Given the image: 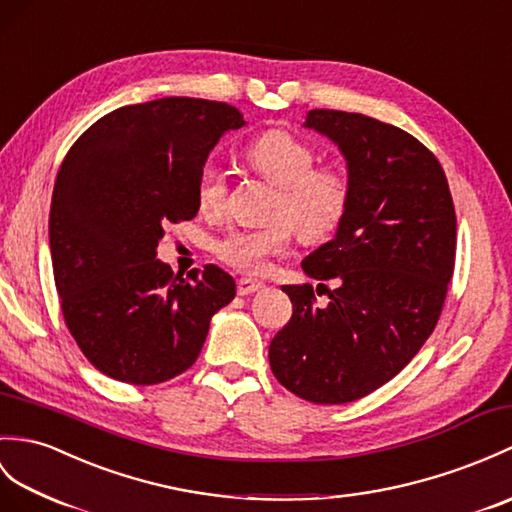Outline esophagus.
<instances>
[{
    "label": "esophagus",
    "instance_id": "1",
    "mask_svg": "<svg viewBox=\"0 0 512 512\" xmlns=\"http://www.w3.org/2000/svg\"><path fill=\"white\" fill-rule=\"evenodd\" d=\"M259 288H264V283L257 281V279H251V277H242V279H237V294H240V296L253 294V292H257Z\"/></svg>",
    "mask_w": 512,
    "mask_h": 512
}]
</instances>
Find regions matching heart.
I'll return each mask as SVG.
<instances>
[{
    "label": "heart",
    "instance_id": "1",
    "mask_svg": "<svg viewBox=\"0 0 512 512\" xmlns=\"http://www.w3.org/2000/svg\"><path fill=\"white\" fill-rule=\"evenodd\" d=\"M246 163L277 187L268 227L235 229L216 242L213 251L229 268L261 275L275 257L290 251L294 231L301 240H325L338 229L351 200L349 176L338 165H316V150L288 130H270L244 152ZM202 213H222L227 202V176L205 165L196 187Z\"/></svg>",
    "mask_w": 512,
    "mask_h": 512
}]
</instances>
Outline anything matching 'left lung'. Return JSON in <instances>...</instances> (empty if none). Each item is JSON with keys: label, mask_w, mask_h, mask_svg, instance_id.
Listing matches in <instances>:
<instances>
[{"label": "left lung", "mask_w": 512, "mask_h": 512, "mask_svg": "<svg viewBox=\"0 0 512 512\" xmlns=\"http://www.w3.org/2000/svg\"><path fill=\"white\" fill-rule=\"evenodd\" d=\"M305 126L342 150L351 200L334 240L303 259L318 288L283 285L292 318L268 358L296 397L336 406L390 382L432 336L454 277L456 211L441 163L406 130L329 109Z\"/></svg>", "instance_id": "8db88e82"}]
</instances>
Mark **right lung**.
<instances>
[{
	"label": "right lung",
	"instance_id": "1",
	"mask_svg": "<svg viewBox=\"0 0 512 512\" xmlns=\"http://www.w3.org/2000/svg\"><path fill=\"white\" fill-rule=\"evenodd\" d=\"M244 124L227 102L161 98L106 113L69 148L50 211L54 283L69 334L100 373L133 386L185 373L211 316L233 301L222 268L183 279L157 244L196 218L202 165Z\"/></svg>",
	"mask_w": 512,
	"mask_h": 512
}]
</instances>
